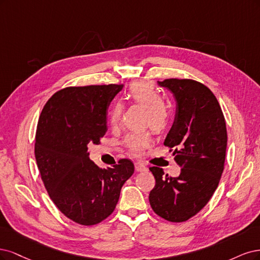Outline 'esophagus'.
Wrapping results in <instances>:
<instances>
[{"mask_svg": "<svg viewBox=\"0 0 260 260\" xmlns=\"http://www.w3.org/2000/svg\"><path fill=\"white\" fill-rule=\"evenodd\" d=\"M135 170H136V172H139V173H141V172H147L148 171V169L147 167L142 164V163H140V162H136L135 163Z\"/></svg>", "mask_w": 260, "mask_h": 260, "instance_id": "obj_1", "label": "esophagus"}]
</instances>
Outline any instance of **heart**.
Masks as SVG:
<instances>
[{"mask_svg": "<svg viewBox=\"0 0 260 260\" xmlns=\"http://www.w3.org/2000/svg\"><path fill=\"white\" fill-rule=\"evenodd\" d=\"M127 98L131 102L145 107V122L153 131L160 132L166 127L171 115L170 108L151 83L145 81L133 83L127 91ZM122 111L123 106L120 103H115L111 107L109 120L113 126L120 123ZM124 142L133 154L140 155L152 145L151 134L149 132L132 133L126 136Z\"/></svg>", "mask_w": 260, "mask_h": 260, "instance_id": "b5f03b06", "label": "heart"}]
</instances>
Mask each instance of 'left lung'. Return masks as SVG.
Segmentation results:
<instances>
[{
	"mask_svg": "<svg viewBox=\"0 0 260 260\" xmlns=\"http://www.w3.org/2000/svg\"><path fill=\"white\" fill-rule=\"evenodd\" d=\"M157 84L171 90L175 119L164 146L173 148L181 166L178 177L150 167L155 186L149 202L155 214L172 222L186 221L212 198L223 172L227 128L218 100L211 89L193 80L167 79Z\"/></svg>",
	"mask_w": 260,
	"mask_h": 260,
	"instance_id": "obj_1",
	"label": "left lung"
}]
</instances>
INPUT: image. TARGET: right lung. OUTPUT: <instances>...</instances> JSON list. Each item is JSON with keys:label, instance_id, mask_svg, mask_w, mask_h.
Here are the masks:
<instances>
[{"label": "right lung", "instance_id": "right-lung-1", "mask_svg": "<svg viewBox=\"0 0 260 260\" xmlns=\"http://www.w3.org/2000/svg\"><path fill=\"white\" fill-rule=\"evenodd\" d=\"M122 85L67 87L49 98L40 115L35 153L49 197L69 219L96 224L110 216L120 192L134 173L122 158L102 169L89 158L107 129L108 108Z\"/></svg>", "mask_w": 260, "mask_h": 260}]
</instances>
